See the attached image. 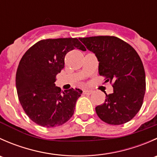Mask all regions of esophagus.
Returning <instances> with one entry per match:
<instances>
[{
	"label": "esophagus",
	"instance_id": "34e87169",
	"mask_svg": "<svg viewBox=\"0 0 157 157\" xmlns=\"http://www.w3.org/2000/svg\"><path fill=\"white\" fill-rule=\"evenodd\" d=\"M92 93H93V91H92V90H83V94H89V95H90Z\"/></svg>",
	"mask_w": 157,
	"mask_h": 157
}]
</instances>
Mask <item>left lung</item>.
<instances>
[{
	"instance_id": "obj_1",
	"label": "left lung",
	"mask_w": 157,
	"mask_h": 157,
	"mask_svg": "<svg viewBox=\"0 0 157 157\" xmlns=\"http://www.w3.org/2000/svg\"><path fill=\"white\" fill-rule=\"evenodd\" d=\"M99 61V75L112 82L113 93L96 107L99 118L109 124L118 125L132 119L143 104L146 77L143 63L132 46L115 36L80 38Z\"/></svg>"
}]
</instances>
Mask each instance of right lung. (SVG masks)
<instances>
[{
  "instance_id": "obj_1",
  "label": "right lung",
  "mask_w": 157,
  "mask_h": 157,
  "mask_svg": "<svg viewBox=\"0 0 157 157\" xmlns=\"http://www.w3.org/2000/svg\"><path fill=\"white\" fill-rule=\"evenodd\" d=\"M86 51L76 38L43 39L26 51L19 63L16 86L19 100L28 117L39 125L53 128L67 122L74 114L82 90L61 92L56 75L64 67L70 51Z\"/></svg>"
}]
</instances>
